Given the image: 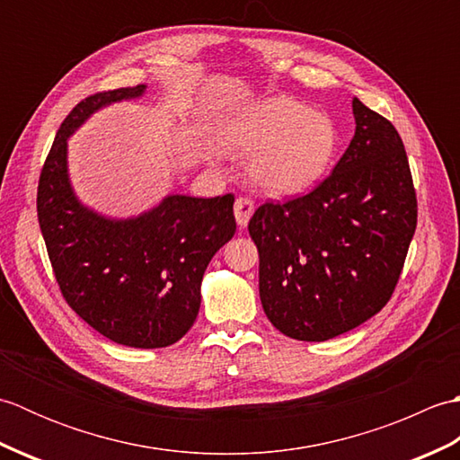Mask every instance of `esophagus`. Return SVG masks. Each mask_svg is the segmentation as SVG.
<instances>
[{
	"label": "esophagus",
	"mask_w": 460,
	"mask_h": 460,
	"mask_svg": "<svg viewBox=\"0 0 460 460\" xmlns=\"http://www.w3.org/2000/svg\"><path fill=\"white\" fill-rule=\"evenodd\" d=\"M252 213H255V205H252L251 199L239 198L235 201V219H237L239 227H247V223L252 217Z\"/></svg>",
	"instance_id": "esophagus-1"
}]
</instances>
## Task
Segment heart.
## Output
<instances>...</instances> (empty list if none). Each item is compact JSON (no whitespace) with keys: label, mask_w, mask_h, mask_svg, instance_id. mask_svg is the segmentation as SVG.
<instances>
[{"label":"heart","mask_w":460,"mask_h":460,"mask_svg":"<svg viewBox=\"0 0 460 460\" xmlns=\"http://www.w3.org/2000/svg\"><path fill=\"white\" fill-rule=\"evenodd\" d=\"M223 154L251 155L249 178L270 195L310 190L328 172L338 148L330 116L285 96L261 101L229 116L217 132Z\"/></svg>","instance_id":"heart-1"}]
</instances>
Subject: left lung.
<instances>
[{"instance_id":"1","label":"left lung","mask_w":460,"mask_h":460,"mask_svg":"<svg viewBox=\"0 0 460 460\" xmlns=\"http://www.w3.org/2000/svg\"><path fill=\"white\" fill-rule=\"evenodd\" d=\"M356 132L334 172L249 221L270 324L302 341L354 330L392 298L417 227L407 154L394 124L351 101Z\"/></svg>"}]
</instances>
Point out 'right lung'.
Returning <instances> with one entry per match:
<instances>
[{
    "mask_svg": "<svg viewBox=\"0 0 460 460\" xmlns=\"http://www.w3.org/2000/svg\"><path fill=\"white\" fill-rule=\"evenodd\" d=\"M146 84L93 94L58 128L37 190V215L65 300L116 344L165 348L185 336L201 305L203 272L235 235L231 193H170L132 217L84 205L68 175V138L104 106L142 99Z\"/></svg>",
    "mask_w": 460,
    "mask_h": 460,
    "instance_id": "1",
    "label": "right lung"
}]
</instances>
